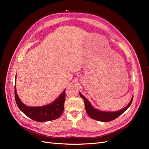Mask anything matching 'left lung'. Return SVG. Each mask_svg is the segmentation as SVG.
<instances>
[{"label": "left lung", "mask_w": 149, "mask_h": 149, "mask_svg": "<svg viewBox=\"0 0 149 149\" xmlns=\"http://www.w3.org/2000/svg\"><path fill=\"white\" fill-rule=\"evenodd\" d=\"M79 95L83 99L84 101V105H85V109L88 115L92 118V119L99 121H103V122H109L112 120H114L116 118L120 116L129 108L131 105L132 101L133 99V97L131 99V101L130 102L129 104H128L125 108L121 110L116 111L114 112H109V111H103L97 110L91 105L90 102L88 101L84 96L81 94L79 92Z\"/></svg>", "instance_id": "1"}]
</instances>
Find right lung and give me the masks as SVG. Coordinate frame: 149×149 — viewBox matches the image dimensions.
Masks as SVG:
<instances>
[{
    "label": "right lung",
    "instance_id": "right-lung-1",
    "mask_svg": "<svg viewBox=\"0 0 149 149\" xmlns=\"http://www.w3.org/2000/svg\"><path fill=\"white\" fill-rule=\"evenodd\" d=\"M15 97L19 109L31 119L38 122H44L58 118L64 110L65 90L53 103L42 107H28L19 99L15 85Z\"/></svg>",
    "mask_w": 149,
    "mask_h": 149
}]
</instances>
